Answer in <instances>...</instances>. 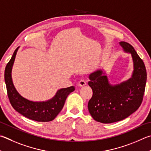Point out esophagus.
Returning <instances> with one entry per match:
<instances>
[{
  "label": "esophagus",
  "instance_id": "34e87169",
  "mask_svg": "<svg viewBox=\"0 0 151 151\" xmlns=\"http://www.w3.org/2000/svg\"><path fill=\"white\" fill-rule=\"evenodd\" d=\"M86 84V82L85 80H81L78 83V85L80 86H84Z\"/></svg>",
  "mask_w": 151,
  "mask_h": 151
}]
</instances>
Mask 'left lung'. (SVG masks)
<instances>
[{"mask_svg": "<svg viewBox=\"0 0 151 151\" xmlns=\"http://www.w3.org/2000/svg\"><path fill=\"white\" fill-rule=\"evenodd\" d=\"M119 43L125 51L132 55V77L120 84L111 86L102 70H98L89 76L88 85L93 94L88 108L93 119L102 123L124 119L139 108L143 100L147 82L144 63L132 45L125 42Z\"/></svg>", "mask_w": 151, "mask_h": 151, "instance_id": "1", "label": "left lung"}]
</instances>
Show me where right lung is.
Here are the masks:
<instances>
[{
    "label": "right lung",
    "mask_w": 151,
    "mask_h": 151,
    "mask_svg": "<svg viewBox=\"0 0 151 151\" xmlns=\"http://www.w3.org/2000/svg\"><path fill=\"white\" fill-rule=\"evenodd\" d=\"M18 49V47L14 52L4 70V81L11 105L16 111L27 118L36 122H51L61 111L68 95L75 90V87L70 86L59 90L52 99L46 102H35L23 98L16 91L11 76L12 67Z\"/></svg>",
    "instance_id": "obj_1"
}]
</instances>
